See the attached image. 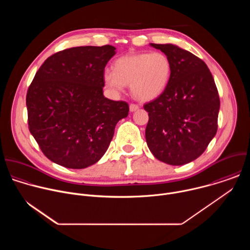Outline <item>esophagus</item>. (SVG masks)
I'll use <instances>...</instances> for the list:
<instances>
[{
	"mask_svg": "<svg viewBox=\"0 0 250 250\" xmlns=\"http://www.w3.org/2000/svg\"><path fill=\"white\" fill-rule=\"evenodd\" d=\"M136 110H138V105L135 104H129V111L132 113V112H135Z\"/></svg>",
	"mask_w": 250,
	"mask_h": 250,
	"instance_id": "1",
	"label": "esophagus"
}]
</instances>
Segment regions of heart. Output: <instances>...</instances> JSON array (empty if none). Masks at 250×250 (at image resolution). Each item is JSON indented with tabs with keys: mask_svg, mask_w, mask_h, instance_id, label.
<instances>
[{
	"mask_svg": "<svg viewBox=\"0 0 250 250\" xmlns=\"http://www.w3.org/2000/svg\"><path fill=\"white\" fill-rule=\"evenodd\" d=\"M114 70L104 73L105 85L121 92L130 85L132 96L142 102L153 101L167 88L172 63L162 52H137L121 56L114 62Z\"/></svg>",
	"mask_w": 250,
	"mask_h": 250,
	"instance_id": "b5f03b06",
	"label": "heart"
}]
</instances>
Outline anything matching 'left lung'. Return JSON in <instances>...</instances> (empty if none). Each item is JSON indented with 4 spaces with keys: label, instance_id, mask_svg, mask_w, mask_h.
Masks as SVG:
<instances>
[{
    "label": "left lung",
    "instance_id": "1",
    "mask_svg": "<svg viewBox=\"0 0 250 250\" xmlns=\"http://www.w3.org/2000/svg\"><path fill=\"white\" fill-rule=\"evenodd\" d=\"M150 46L169 57L172 73L165 91L145 104L146 144L158 160L184 165L198 158L217 133L218 90L207 64L193 53L171 43Z\"/></svg>",
    "mask_w": 250,
    "mask_h": 250
}]
</instances>
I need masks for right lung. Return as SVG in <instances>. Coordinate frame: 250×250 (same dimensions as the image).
Returning a JSON list of instances; mask_svg holds the SVG:
<instances>
[{
    "instance_id": "obj_1",
    "label": "right lung",
    "mask_w": 250,
    "mask_h": 250,
    "mask_svg": "<svg viewBox=\"0 0 250 250\" xmlns=\"http://www.w3.org/2000/svg\"><path fill=\"white\" fill-rule=\"evenodd\" d=\"M112 45L79 46L48 57L26 94L28 128L52 162L71 169L97 163L105 153L128 104L103 94Z\"/></svg>"
}]
</instances>
